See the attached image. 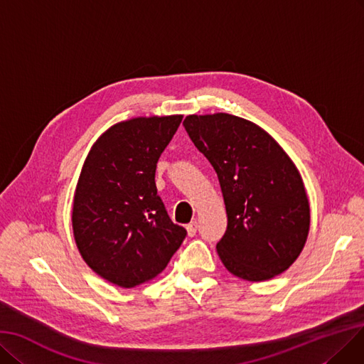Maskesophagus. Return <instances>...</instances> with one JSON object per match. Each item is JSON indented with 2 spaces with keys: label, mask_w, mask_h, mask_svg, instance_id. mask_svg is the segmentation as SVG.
I'll return each instance as SVG.
<instances>
[{
  "label": "esophagus",
  "mask_w": 364,
  "mask_h": 364,
  "mask_svg": "<svg viewBox=\"0 0 364 364\" xmlns=\"http://www.w3.org/2000/svg\"><path fill=\"white\" fill-rule=\"evenodd\" d=\"M197 228H198V224H197V221H193V223H190L186 225V231H188V236H196V232H197Z\"/></svg>",
  "instance_id": "1"
}]
</instances>
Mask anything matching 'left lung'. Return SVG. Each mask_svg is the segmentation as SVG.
<instances>
[{"label": "left lung", "instance_id": "1", "mask_svg": "<svg viewBox=\"0 0 364 364\" xmlns=\"http://www.w3.org/2000/svg\"><path fill=\"white\" fill-rule=\"evenodd\" d=\"M188 136L218 174L227 230L216 243L225 269L261 282L285 272L308 239L311 210L300 173L257 124L228 113L190 114Z\"/></svg>", "mask_w": 364, "mask_h": 364}]
</instances>
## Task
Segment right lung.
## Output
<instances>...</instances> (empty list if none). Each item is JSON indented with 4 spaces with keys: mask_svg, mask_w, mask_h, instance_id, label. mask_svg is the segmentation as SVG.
Here are the masks:
<instances>
[{
    "mask_svg": "<svg viewBox=\"0 0 364 364\" xmlns=\"http://www.w3.org/2000/svg\"><path fill=\"white\" fill-rule=\"evenodd\" d=\"M182 118L114 124L83 163L73 200V235L85 263L118 287L154 279L186 236L183 227L171 223L155 185L158 159Z\"/></svg>",
    "mask_w": 364,
    "mask_h": 364,
    "instance_id": "1",
    "label": "right lung"
}]
</instances>
